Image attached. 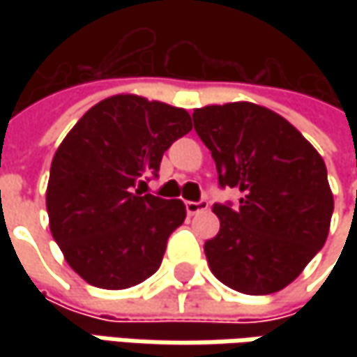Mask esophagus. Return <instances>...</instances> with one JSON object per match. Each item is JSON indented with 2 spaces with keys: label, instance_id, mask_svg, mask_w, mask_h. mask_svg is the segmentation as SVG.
Returning a JSON list of instances; mask_svg holds the SVG:
<instances>
[{
  "label": "esophagus",
  "instance_id": "obj_1",
  "mask_svg": "<svg viewBox=\"0 0 357 357\" xmlns=\"http://www.w3.org/2000/svg\"><path fill=\"white\" fill-rule=\"evenodd\" d=\"M206 208H208V204H206L204 200H200V202H192V200H188V202H186V213H188V216H195V214L204 213Z\"/></svg>",
  "mask_w": 357,
  "mask_h": 357
}]
</instances>
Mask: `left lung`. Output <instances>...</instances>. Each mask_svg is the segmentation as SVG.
I'll return each mask as SVG.
<instances>
[{
    "label": "left lung",
    "instance_id": "8db88e82",
    "mask_svg": "<svg viewBox=\"0 0 357 357\" xmlns=\"http://www.w3.org/2000/svg\"><path fill=\"white\" fill-rule=\"evenodd\" d=\"M220 186L242 192L236 208L214 204L220 230L204 242L211 272L242 294L278 292L324 246L334 195L320 153L278 113L248 101L192 113Z\"/></svg>",
    "mask_w": 357,
    "mask_h": 357
}]
</instances>
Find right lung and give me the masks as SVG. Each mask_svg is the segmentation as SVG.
Wrapping results in <instances>:
<instances>
[{"instance_id": "add662e5", "label": "right lung", "mask_w": 357, "mask_h": 357, "mask_svg": "<svg viewBox=\"0 0 357 357\" xmlns=\"http://www.w3.org/2000/svg\"><path fill=\"white\" fill-rule=\"evenodd\" d=\"M190 129L181 107L113 95L93 105L55 151L45 192L49 228L67 264L91 286L125 290L158 270L186 206L143 195L141 186Z\"/></svg>"}]
</instances>
